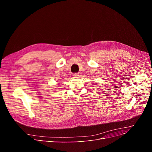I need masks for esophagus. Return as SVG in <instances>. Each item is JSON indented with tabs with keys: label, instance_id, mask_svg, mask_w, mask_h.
<instances>
[{
	"label": "esophagus",
	"instance_id": "1",
	"mask_svg": "<svg viewBox=\"0 0 152 152\" xmlns=\"http://www.w3.org/2000/svg\"><path fill=\"white\" fill-rule=\"evenodd\" d=\"M73 76H75V77H77V76H79V73H73Z\"/></svg>",
	"mask_w": 152,
	"mask_h": 152
}]
</instances>
